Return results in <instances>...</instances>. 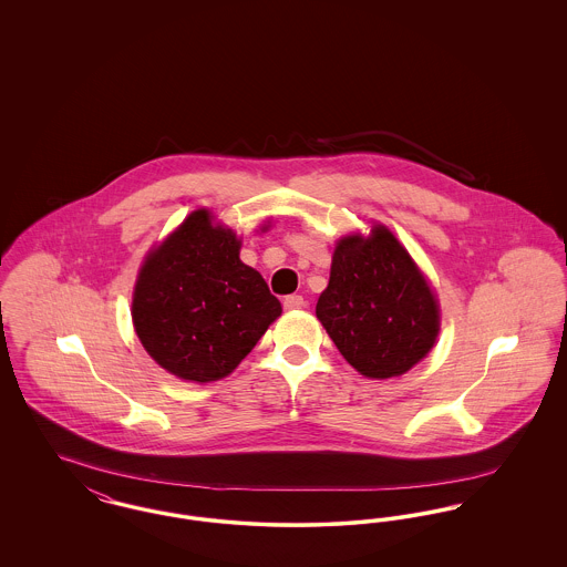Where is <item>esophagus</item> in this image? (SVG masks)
<instances>
[{
    "label": "esophagus",
    "mask_w": 567,
    "mask_h": 567,
    "mask_svg": "<svg viewBox=\"0 0 567 567\" xmlns=\"http://www.w3.org/2000/svg\"><path fill=\"white\" fill-rule=\"evenodd\" d=\"M303 303H306V301H303V297L301 296H287L285 297V301H282L285 310H299Z\"/></svg>",
    "instance_id": "1"
}]
</instances>
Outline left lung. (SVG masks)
Masks as SVG:
<instances>
[{
    "label": "left lung",
    "mask_w": 567,
    "mask_h": 567,
    "mask_svg": "<svg viewBox=\"0 0 567 567\" xmlns=\"http://www.w3.org/2000/svg\"><path fill=\"white\" fill-rule=\"evenodd\" d=\"M349 236L336 246L317 317L357 372L400 377L432 351L437 303L423 274L395 236Z\"/></svg>",
    "instance_id": "1"
}]
</instances>
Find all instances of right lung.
Instances as JSON below:
<instances>
[{"mask_svg":"<svg viewBox=\"0 0 567 567\" xmlns=\"http://www.w3.org/2000/svg\"><path fill=\"white\" fill-rule=\"evenodd\" d=\"M259 271L240 261L236 234L197 210L148 255L135 285V333L174 377L231 374L280 317Z\"/></svg>","mask_w":567,"mask_h":567,"instance_id":"add662e5","label":"right lung"}]
</instances>
